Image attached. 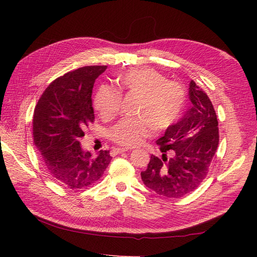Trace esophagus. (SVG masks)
<instances>
[{"label":"esophagus","instance_id":"34e87169","mask_svg":"<svg viewBox=\"0 0 257 257\" xmlns=\"http://www.w3.org/2000/svg\"><path fill=\"white\" fill-rule=\"evenodd\" d=\"M128 150H130L128 148H113V149L111 150V153L113 155H115V154H120V153H123V152H126Z\"/></svg>","mask_w":257,"mask_h":257}]
</instances>
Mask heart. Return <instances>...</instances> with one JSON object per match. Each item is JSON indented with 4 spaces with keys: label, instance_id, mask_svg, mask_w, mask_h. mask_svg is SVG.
<instances>
[{
    "label": "heart",
    "instance_id": "b5f03b06",
    "mask_svg": "<svg viewBox=\"0 0 257 257\" xmlns=\"http://www.w3.org/2000/svg\"><path fill=\"white\" fill-rule=\"evenodd\" d=\"M120 88L138 96L134 118H123L109 130L112 142L133 147L157 132L169 130L180 118L185 103V90L181 83L166 80L152 67H135L118 77ZM121 94L108 85H102L94 96V108L109 118L119 109Z\"/></svg>",
    "mask_w": 257,
    "mask_h": 257
}]
</instances>
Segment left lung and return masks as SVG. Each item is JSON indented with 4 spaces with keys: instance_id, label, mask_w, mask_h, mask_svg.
<instances>
[{
    "instance_id": "obj_1",
    "label": "left lung",
    "mask_w": 257,
    "mask_h": 257,
    "mask_svg": "<svg viewBox=\"0 0 257 257\" xmlns=\"http://www.w3.org/2000/svg\"><path fill=\"white\" fill-rule=\"evenodd\" d=\"M189 97L192 105L182 118L157 141L162 157L151 155L141 174L146 186L169 198H180L198 188L219 145V123L211 100L193 80Z\"/></svg>"
}]
</instances>
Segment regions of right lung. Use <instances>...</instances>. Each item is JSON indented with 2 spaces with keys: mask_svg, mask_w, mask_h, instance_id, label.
Here are the masks:
<instances>
[{
  "mask_svg": "<svg viewBox=\"0 0 257 257\" xmlns=\"http://www.w3.org/2000/svg\"><path fill=\"white\" fill-rule=\"evenodd\" d=\"M107 66H84L52 81L38 99L33 115L34 145L54 181L68 189L94 184L109 165V151L96 157L83 151L79 139L94 122L92 89Z\"/></svg>",
  "mask_w": 257,
  "mask_h": 257,
  "instance_id": "right-lung-1",
  "label": "right lung"
}]
</instances>
